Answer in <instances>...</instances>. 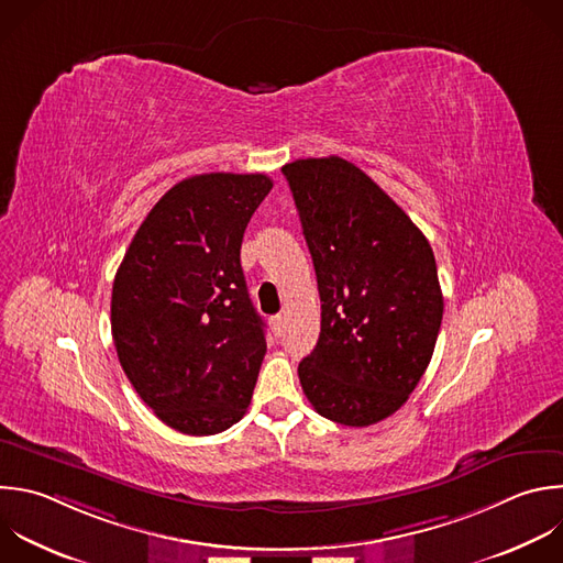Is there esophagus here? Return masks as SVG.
Returning a JSON list of instances; mask_svg holds the SVG:
<instances>
[{
	"mask_svg": "<svg viewBox=\"0 0 563 563\" xmlns=\"http://www.w3.org/2000/svg\"><path fill=\"white\" fill-rule=\"evenodd\" d=\"M269 322H272V331H274V335H283V329H285V318H283V316H274Z\"/></svg>",
	"mask_w": 563,
	"mask_h": 563,
	"instance_id": "34e87169",
	"label": "esophagus"
}]
</instances>
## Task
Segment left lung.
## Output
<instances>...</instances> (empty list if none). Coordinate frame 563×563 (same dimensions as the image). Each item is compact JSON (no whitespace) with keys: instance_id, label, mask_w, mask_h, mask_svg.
<instances>
[{"instance_id":"left-lung-1","label":"left lung","mask_w":563,"mask_h":563,"mask_svg":"<svg viewBox=\"0 0 563 563\" xmlns=\"http://www.w3.org/2000/svg\"><path fill=\"white\" fill-rule=\"evenodd\" d=\"M320 294V338L298 364L311 407L344 427L394 416L431 362L444 298L427 236L360 167H283Z\"/></svg>"}]
</instances>
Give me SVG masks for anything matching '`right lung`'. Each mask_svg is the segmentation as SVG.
Returning a JSON list of instances; mask_svg holds the SVG:
<instances>
[{"label":"right lung","instance_id":"obj_1","mask_svg":"<svg viewBox=\"0 0 563 563\" xmlns=\"http://www.w3.org/2000/svg\"><path fill=\"white\" fill-rule=\"evenodd\" d=\"M267 174L183 178L136 230L112 285V340L139 398L185 435H217L252 400L267 351L241 267Z\"/></svg>","mask_w":563,"mask_h":563}]
</instances>
